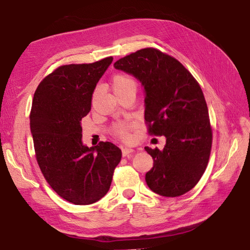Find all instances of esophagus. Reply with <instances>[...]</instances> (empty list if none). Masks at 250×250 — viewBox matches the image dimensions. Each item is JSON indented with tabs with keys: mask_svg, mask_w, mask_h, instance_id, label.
Instances as JSON below:
<instances>
[{
	"mask_svg": "<svg viewBox=\"0 0 250 250\" xmlns=\"http://www.w3.org/2000/svg\"><path fill=\"white\" fill-rule=\"evenodd\" d=\"M133 152H134V150L133 149H131V148H124L123 150H122V155L124 156V157H131L132 156V154H133Z\"/></svg>",
	"mask_w": 250,
	"mask_h": 250,
	"instance_id": "34e87169",
	"label": "esophagus"
}]
</instances>
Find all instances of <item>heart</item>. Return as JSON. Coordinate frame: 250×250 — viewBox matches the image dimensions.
Segmentation results:
<instances>
[{
	"label": "heart",
	"mask_w": 250,
	"mask_h": 250,
	"mask_svg": "<svg viewBox=\"0 0 250 250\" xmlns=\"http://www.w3.org/2000/svg\"><path fill=\"white\" fill-rule=\"evenodd\" d=\"M111 86H112V89H113V92H115V94H118L126 88L135 87L137 85H135V81L132 78H130L129 76H126V75H123V74H118L112 77ZM116 132L119 137H121L124 140L129 139L128 128L125 124L117 125Z\"/></svg>",
	"instance_id": "obj_1"
}]
</instances>
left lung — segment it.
<instances>
[{"label": "left lung", "instance_id": "left-lung-1", "mask_svg": "<svg viewBox=\"0 0 250 250\" xmlns=\"http://www.w3.org/2000/svg\"><path fill=\"white\" fill-rule=\"evenodd\" d=\"M113 66L142 83L149 133L166 138L163 150L145 147L153 158L147 186L165 197L192 190L207 169L213 140L198 82L177 59L153 48L131 53Z\"/></svg>", "mask_w": 250, "mask_h": 250}]
</instances>
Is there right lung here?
<instances>
[{
    "label": "right lung",
    "mask_w": 250,
    "mask_h": 250,
    "mask_svg": "<svg viewBox=\"0 0 250 250\" xmlns=\"http://www.w3.org/2000/svg\"><path fill=\"white\" fill-rule=\"evenodd\" d=\"M57 67L37 86L30 113L36 161L60 197L77 206L100 200L108 192L122 152L110 142L82 143L81 120L90 110L98 81L112 62Z\"/></svg>",
    "instance_id": "add662e5"
}]
</instances>
